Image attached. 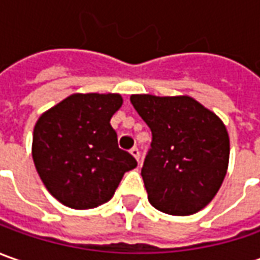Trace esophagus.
<instances>
[{
  "instance_id": "obj_1",
  "label": "esophagus",
  "mask_w": 260,
  "mask_h": 260,
  "mask_svg": "<svg viewBox=\"0 0 260 260\" xmlns=\"http://www.w3.org/2000/svg\"><path fill=\"white\" fill-rule=\"evenodd\" d=\"M131 154H132V155H134V158H135V159H137V161L139 162V149L137 147L132 148V149H131Z\"/></svg>"
}]
</instances>
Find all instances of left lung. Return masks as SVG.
<instances>
[{
    "label": "left lung",
    "mask_w": 260,
    "mask_h": 260,
    "mask_svg": "<svg viewBox=\"0 0 260 260\" xmlns=\"http://www.w3.org/2000/svg\"><path fill=\"white\" fill-rule=\"evenodd\" d=\"M131 103L152 132L141 175L157 210L190 216L217 194L229 166L223 121L190 96L132 94Z\"/></svg>",
    "instance_id": "1"
}]
</instances>
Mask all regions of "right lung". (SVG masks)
<instances>
[{
  "mask_svg": "<svg viewBox=\"0 0 260 260\" xmlns=\"http://www.w3.org/2000/svg\"><path fill=\"white\" fill-rule=\"evenodd\" d=\"M122 103L118 93H73L36 122L34 166L61 204L86 210L109 202L123 174L137 167L111 126Z\"/></svg>",
  "mask_w": 260,
  "mask_h": 260,
  "instance_id": "right-lung-1",
  "label": "right lung"
}]
</instances>
